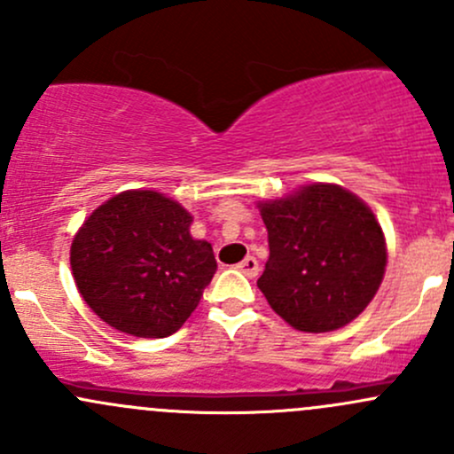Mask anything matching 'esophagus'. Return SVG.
<instances>
[{
	"instance_id": "1",
	"label": "esophagus",
	"mask_w": 454,
	"mask_h": 454,
	"mask_svg": "<svg viewBox=\"0 0 454 454\" xmlns=\"http://www.w3.org/2000/svg\"><path fill=\"white\" fill-rule=\"evenodd\" d=\"M237 268H239L241 272H244L248 278H254L256 274H259V261H256L254 256H246V259L241 261V263L237 265Z\"/></svg>"
}]
</instances>
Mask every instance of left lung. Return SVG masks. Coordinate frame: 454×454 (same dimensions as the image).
I'll use <instances>...</instances> for the list:
<instances>
[{"mask_svg":"<svg viewBox=\"0 0 454 454\" xmlns=\"http://www.w3.org/2000/svg\"><path fill=\"white\" fill-rule=\"evenodd\" d=\"M270 256L256 286L287 325L323 333L364 312L382 283L387 241L373 210L338 184L259 201Z\"/></svg>","mask_w":454,"mask_h":454,"instance_id":"left-lung-1","label":"left lung"}]
</instances>
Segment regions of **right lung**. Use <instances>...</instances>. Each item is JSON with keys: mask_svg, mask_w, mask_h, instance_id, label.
<instances>
[{"mask_svg": "<svg viewBox=\"0 0 454 454\" xmlns=\"http://www.w3.org/2000/svg\"><path fill=\"white\" fill-rule=\"evenodd\" d=\"M191 223L189 210L158 191H125L100 204L70 248L91 312L131 336L176 333L217 270L213 246L193 239Z\"/></svg>", "mask_w": 454, "mask_h": 454, "instance_id": "1", "label": "right lung"}]
</instances>
